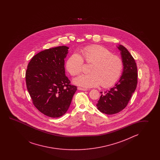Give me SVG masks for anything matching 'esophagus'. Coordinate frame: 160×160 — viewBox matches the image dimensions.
Instances as JSON below:
<instances>
[{
	"label": "esophagus",
	"instance_id": "34e87169",
	"mask_svg": "<svg viewBox=\"0 0 160 160\" xmlns=\"http://www.w3.org/2000/svg\"><path fill=\"white\" fill-rule=\"evenodd\" d=\"M78 90H82V91H88V89L82 88H79V87L78 88Z\"/></svg>",
	"mask_w": 160,
	"mask_h": 160
}]
</instances>
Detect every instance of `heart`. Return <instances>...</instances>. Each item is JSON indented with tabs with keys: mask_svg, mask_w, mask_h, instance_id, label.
Instances as JSON below:
<instances>
[{
	"mask_svg": "<svg viewBox=\"0 0 160 160\" xmlns=\"http://www.w3.org/2000/svg\"><path fill=\"white\" fill-rule=\"evenodd\" d=\"M81 55L77 53L71 55L67 60L66 68L72 75L81 72L83 60L92 63L90 74H81L74 79L76 85L84 88H93L102 85L108 88L119 79L123 68L122 59L99 45H92L80 50Z\"/></svg>",
	"mask_w": 160,
	"mask_h": 160,
	"instance_id": "obj_1",
	"label": "heart"
}]
</instances>
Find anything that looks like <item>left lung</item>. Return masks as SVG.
<instances>
[{
  "label": "left lung",
  "mask_w": 160,
  "mask_h": 160,
  "mask_svg": "<svg viewBox=\"0 0 160 160\" xmlns=\"http://www.w3.org/2000/svg\"><path fill=\"white\" fill-rule=\"evenodd\" d=\"M117 48L120 51L122 60V74L109 90L100 92L101 95L96 105L101 112L106 114H114L122 111L128 105L137 84V68L134 59L122 45L118 44Z\"/></svg>",
  "instance_id": "8db88e82"
}]
</instances>
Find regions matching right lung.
I'll return each mask as SVG.
<instances>
[{
	"label": "right lung",
	"mask_w": 160,
	"mask_h": 160,
	"mask_svg": "<svg viewBox=\"0 0 160 160\" xmlns=\"http://www.w3.org/2000/svg\"><path fill=\"white\" fill-rule=\"evenodd\" d=\"M69 48L62 46L41 51L27 66V90L36 108L46 116L64 115L77 88L65 75V59Z\"/></svg>",
	"instance_id": "right-lung-1"
}]
</instances>
